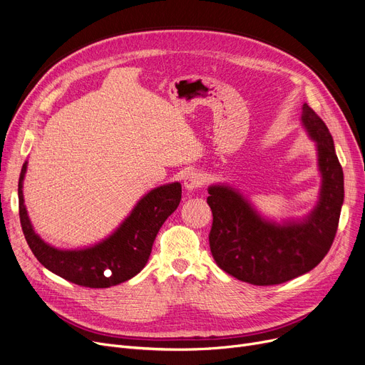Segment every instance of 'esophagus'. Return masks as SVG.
I'll return each mask as SVG.
<instances>
[{
    "label": "esophagus",
    "instance_id": "obj_1",
    "mask_svg": "<svg viewBox=\"0 0 365 365\" xmlns=\"http://www.w3.org/2000/svg\"><path fill=\"white\" fill-rule=\"evenodd\" d=\"M204 182H205L204 175H201V173H198V171H192V173H189V175H186L183 185H185V189H187L189 192H192V190L201 187L204 185Z\"/></svg>",
    "mask_w": 365,
    "mask_h": 365
}]
</instances>
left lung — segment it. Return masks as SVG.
<instances>
[{"instance_id": "left-lung-1", "label": "left lung", "mask_w": 365, "mask_h": 365, "mask_svg": "<svg viewBox=\"0 0 365 365\" xmlns=\"http://www.w3.org/2000/svg\"><path fill=\"white\" fill-rule=\"evenodd\" d=\"M302 124L317 143L322 176L319 201L309 216L279 225L263 219L237 189L208 187L210 250L220 269L240 281L275 285L297 278L312 271L334 241L344 197L343 170L327 125L308 103L302 108Z\"/></svg>"}]
</instances>
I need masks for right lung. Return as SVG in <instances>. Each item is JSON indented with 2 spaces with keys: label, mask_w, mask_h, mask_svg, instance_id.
Here are the masks:
<instances>
[{
  "label": "right lung",
  "mask_w": 365,
  "mask_h": 365,
  "mask_svg": "<svg viewBox=\"0 0 365 365\" xmlns=\"http://www.w3.org/2000/svg\"><path fill=\"white\" fill-rule=\"evenodd\" d=\"M19 178V216L34 256L53 274L90 289H106L138 275L148 262L152 244L167 217L182 200V185L175 182L148 192L112 235L81 250H59L35 234L24 200V179Z\"/></svg>",
  "instance_id": "obj_1"
}]
</instances>
